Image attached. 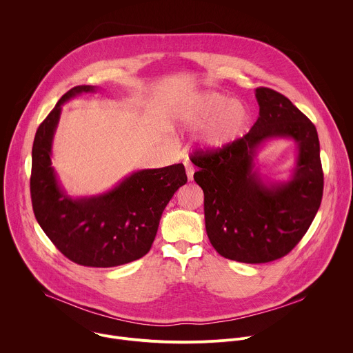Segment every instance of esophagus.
Listing matches in <instances>:
<instances>
[{"label": "esophagus", "mask_w": 353, "mask_h": 353, "mask_svg": "<svg viewBox=\"0 0 353 353\" xmlns=\"http://www.w3.org/2000/svg\"><path fill=\"white\" fill-rule=\"evenodd\" d=\"M184 166H185V173H187L188 180H192V177H194V168H192V165L188 161H185Z\"/></svg>", "instance_id": "34e87169"}]
</instances>
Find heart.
I'll list each match as a JSON object with an SVG mask.
<instances>
[{
	"label": "heart",
	"mask_w": 353,
	"mask_h": 353,
	"mask_svg": "<svg viewBox=\"0 0 353 353\" xmlns=\"http://www.w3.org/2000/svg\"><path fill=\"white\" fill-rule=\"evenodd\" d=\"M185 127H202L199 141L205 149L219 150L237 142L250 123L248 108L219 92H205L184 105L177 116Z\"/></svg>",
	"instance_id": "1"
}]
</instances>
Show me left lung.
Here are the masks:
<instances>
[{"label": "left lung", "mask_w": 353, "mask_h": 353, "mask_svg": "<svg viewBox=\"0 0 353 353\" xmlns=\"http://www.w3.org/2000/svg\"><path fill=\"white\" fill-rule=\"evenodd\" d=\"M260 116L237 142L198 150L191 162L204 191L205 229L211 244L229 260L261 264L278 260L310 228L323 198L324 176L314 124L279 92L257 88ZM276 137L298 143L286 182H264L255 169L258 149Z\"/></svg>", "instance_id": "left-lung-1"}]
</instances>
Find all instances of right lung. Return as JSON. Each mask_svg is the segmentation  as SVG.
Wrapping results in <instances>:
<instances>
[{
    "instance_id": "add662e5",
    "label": "right lung",
    "mask_w": 353,
    "mask_h": 353,
    "mask_svg": "<svg viewBox=\"0 0 353 353\" xmlns=\"http://www.w3.org/2000/svg\"><path fill=\"white\" fill-rule=\"evenodd\" d=\"M96 86L70 89L39 125L32 148L30 195L36 221L71 261L117 267L143 257L152 245L163 210L187 183L181 163L131 173L108 192L74 198L52 166V149L63 105Z\"/></svg>"
}]
</instances>
